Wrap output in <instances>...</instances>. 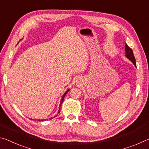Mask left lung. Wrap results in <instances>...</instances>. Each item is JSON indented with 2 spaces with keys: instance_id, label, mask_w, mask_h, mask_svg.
<instances>
[{
  "instance_id": "left-lung-1",
  "label": "left lung",
  "mask_w": 149,
  "mask_h": 149,
  "mask_svg": "<svg viewBox=\"0 0 149 149\" xmlns=\"http://www.w3.org/2000/svg\"><path fill=\"white\" fill-rule=\"evenodd\" d=\"M125 56L131 62H132L133 64L136 66V62H135V58L133 54V50L131 48L128 46L127 44L125 45Z\"/></svg>"
}]
</instances>
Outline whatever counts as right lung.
Returning <instances> with one entry per match:
<instances>
[{
  "label": "right lung",
  "instance_id": "right-lung-1",
  "mask_svg": "<svg viewBox=\"0 0 149 149\" xmlns=\"http://www.w3.org/2000/svg\"><path fill=\"white\" fill-rule=\"evenodd\" d=\"M70 91V89H68V90L66 91H65V93H64V95H63V96H62V99H61V100H60V106H61V104H62V102H63V100H64V97H65V95L67 94V93H68V91ZM60 108H59V110H58V114H59V113H60ZM56 116H57V115H56V116H54V118H55V117H56ZM51 119H52V118H49V119H47V120H51ZM43 120H38V121H41H41H43Z\"/></svg>",
  "mask_w": 149,
  "mask_h": 149
}]
</instances>
